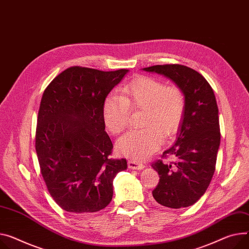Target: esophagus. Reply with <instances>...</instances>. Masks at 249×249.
I'll return each instance as SVG.
<instances>
[{
	"label": "esophagus",
	"mask_w": 249,
	"mask_h": 249,
	"mask_svg": "<svg viewBox=\"0 0 249 249\" xmlns=\"http://www.w3.org/2000/svg\"><path fill=\"white\" fill-rule=\"evenodd\" d=\"M127 165H128V168L130 169H138V170H141L142 168H144V165L141 162H138V161H135V160H128L127 161Z\"/></svg>",
	"instance_id": "obj_1"
}]
</instances>
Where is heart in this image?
Returning <instances> with one entry per match:
<instances>
[{
	"label": "heart",
	"mask_w": 249,
	"mask_h": 249,
	"mask_svg": "<svg viewBox=\"0 0 249 249\" xmlns=\"http://www.w3.org/2000/svg\"><path fill=\"white\" fill-rule=\"evenodd\" d=\"M129 109H143L142 126L119 140L117 149L125 158L144 160L160 146L163 139L173 137L184 116L185 100L176 86L160 80L140 76L123 89L122 98L109 95L104 104V120L112 133L123 132L128 125Z\"/></svg>",
	"instance_id": "obj_1"
}]
</instances>
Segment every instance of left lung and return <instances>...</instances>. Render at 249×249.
I'll use <instances>...</instances> for the list:
<instances>
[{
  "label": "left lung",
  "mask_w": 249,
  "mask_h": 249,
  "mask_svg": "<svg viewBox=\"0 0 249 249\" xmlns=\"http://www.w3.org/2000/svg\"><path fill=\"white\" fill-rule=\"evenodd\" d=\"M142 71L174 82L185 100L177 141L162 154L175 156L178 160L169 164L158 160L151 164L160 176L152 196L165 207L190 206L204 195L215 170L220 131L213 89L199 72L185 66L158 65Z\"/></svg>",
  "instance_id": "8db88e82"
}]
</instances>
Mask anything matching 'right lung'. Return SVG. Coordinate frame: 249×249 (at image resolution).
Segmentation results:
<instances>
[{
    "instance_id": "1",
    "label": "right lung",
    "mask_w": 249,
    "mask_h": 249,
    "mask_svg": "<svg viewBox=\"0 0 249 249\" xmlns=\"http://www.w3.org/2000/svg\"><path fill=\"white\" fill-rule=\"evenodd\" d=\"M128 70L71 67L52 81L37 114L36 151L53 200L71 213H91L111 200L112 180L127 167L111 160L104 104Z\"/></svg>"
}]
</instances>
